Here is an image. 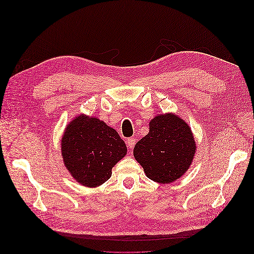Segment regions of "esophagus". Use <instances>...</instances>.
<instances>
[{
  "instance_id": "obj_1",
  "label": "esophagus",
  "mask_w": 254,
  "mask_h": 254,
  "mask_svg": "<svg viewBox=\"0 0 254 254\" xmlns=\"http://www.w3.org/2000/svg\"><path fill=\"white\" fill-rule=\"evenodd\" d=\"M126 142H127V145H128V147L130 149H132L134 147V145H135V139H134V137H129V139H127Z\"/></svg>"
}]
</instances>
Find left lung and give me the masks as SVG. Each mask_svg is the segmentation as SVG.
<instances>
[{
  "mask_svg": "<svg viewBox=\"0 0 254 254\" xmlns=\"http://www.w3.org/2000/svg\"><path fill=\"white\" fill-rule=\"evenodd\" d=\"M196 150L188 123L170 112L150 120L149 132L135 144L133 157L150 180L170 184L188 172Z\"/></svg>",
  "mask_w": 254,
  "mask_h": 254,
  "instance_id": "obj_1",
  "label": "left lung"
}]
</instances>
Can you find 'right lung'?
Returning a JSON list of instances; mask_svg holds the SVG:
<instances>
[{
    "label": "right lung",
    "instance_id": "right-lung-1",
    "mask_svg": "<svg viewBox=\"0 0 254 254\" xmlns=\"http://www.w3.org/2000/svg\"><path fill=\"white\" fill-rule=\"evenodd\" d=\"M60 142L66 170L87 188H96L109 180L112 167L127 155L126 144L117 130L84 114L68 123Z\"/></svg>",
    "mask_w": 254,
    "mask_h": 254
}]
</instances>
